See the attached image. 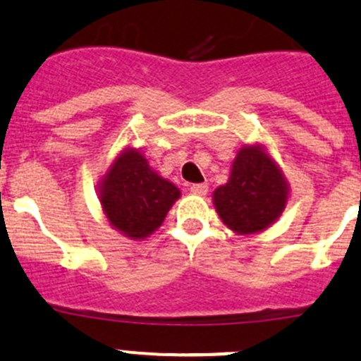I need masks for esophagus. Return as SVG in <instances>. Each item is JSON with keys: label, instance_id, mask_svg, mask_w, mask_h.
<instances>
[{"label": "esophagus", "instance_id": "obj_1", "mask_svg": "<svg viewBox=\"0 0 361 361\" xmlns=\"http://www.w3.org/2000/svg\"><path fill=\"white\" fill-rule=\"evenodd\" d=\"M207 191H208V184H207V182H200V184H192L191 185V192H195V195L205 196Z\"/></svg>", "mask_w": 361, "mask_h": 361}]
</instances>
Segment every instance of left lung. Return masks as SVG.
Instances as JSON below:
<instances>
[{
    "label": "left lung",
    "mask_w": 361,
    "mask_h": 361,
    "mask_svg": "<svg viewBox=\"0 0 361 361\" xmlns=\"http://www.w3.org/2000/svg\"><path fill=\"white\" fill-rule=\"evenodd\" d=\"M287 198V180L261 146L243 147L233 161L228 184L214 191L219 217L240 235L269 228L285 210Z\"/></svg>",
    "instance_id": "1"
}]
</instances>
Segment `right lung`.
I'll list each match as a JSON object with an SVG mask.
<instances>
[{
  "instance_id": "obj_1",
  "label": "right lung",
  "mask_w": 361,
  "mask_h": 361,
  "mask_svg": "<svg viewBox=\"0 0 361 361\" xmlns=\"http://www.w3.org/2000/svg\"><path fill=\"white\" fill-rule=\"evenodd\" d=\"M179 196V188L159 177L137 149H126L114 159L99 189L111 226L132 240L156 231Z\"/></svg>"
}]
</instances>
